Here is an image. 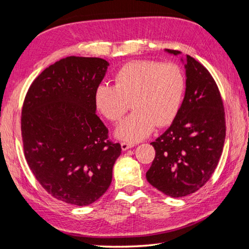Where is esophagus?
I'll use <instances>...</instances> for the list:
<instances>
[{
    "instance_id": "obj_1",
    "label": "esophagus",
    "mask_w": 249,
    "mask_h": 249,
    "mask_svg": "<svg viewBox=\"0 0 249 249\" xmlns=\"http://www.w3.org/2000/svg\"><path fill=\"white\" fill-rule=\"evenodd\" d=\"M135 144L134 143H130V142H121V149H123L124 151L129 149V148H132Z\"/></svg>"
}]
</instances>
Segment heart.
<instances>
[{
    "label": "heart",
    "mask_w": 249,
    "mask_h": 249,
    "mask_svg": "<svg viewBox=\"0 0 249 249\" xmlns=\"http://www.w3.org/2000/svg\"><path fill=\"white\" fill-rule=\"evenodd\" d=\"M113 85L101 84L94 91L96 108L118 123L130 108L134 110L118 126L119 139L139 142L157 126L173 123L180 109L185 78L178 65L155 60L132 61L114 74Z\"/></svg>",
    "instance_id": "b5f03b06"
}]
</instances>
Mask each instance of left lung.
<instances>
[{
  "mask_svg": "<svg viewBox=\"0 0 249 249\" xmlns=\"http://www.w3.org/2000/svg\"><path fill=\"white\" fill-rule=\"evenodd\" d=\"M185 68L184 101L173 124L151 143L156 156L146 173L150 185L172 197L194 194L209 181L226 139L224 103L214 78L188 54Z\"/></svg>",
  "mask_w": 249,
  "mask_h": 249,
  "instance_id": "8db88e82",
  "label": "left lung"
}]
</instances>
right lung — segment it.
I'll return each mask as SVG.
<instances>
[{
	"mask_svg": "<svg viewBox=\"0 0 249 249\" xmlns=\"http://www.w3.org/2000/svg\"><path fill=\"white\" fill-rule=\"evenodd\" d=\"M107 67L101 58L61 59L33 80L23 101L25 160L43 188L68 204L89 205L102 196L121 154L95 114L94 91Z\"/></svg>",
	"mask_w": 249,
	"mask_h": 249,
	"instance_id": "right-lung-1",
	"label": "right lung"
}]
</instances>
